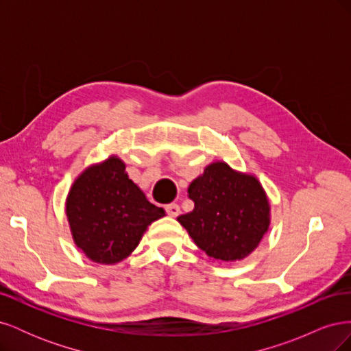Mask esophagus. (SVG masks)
I'll return each mask as SVG.
<instances>
[{
	"label": "esophagus",
	"instance_id": "34e87169",
	"mask_svg": "<svg viewBox=\"0 0 351 351\" xmlns=\"http://www.w3.org/2000/svg\"><path fill=\"white\" fill-rule=\"evenodd\" d=\"M165 212L169 217H177L180 214V206L177 204H168L165 205Z\"/></svg>",
	"mask_w": 351,
	"mask_h": 351
}]
</instances>
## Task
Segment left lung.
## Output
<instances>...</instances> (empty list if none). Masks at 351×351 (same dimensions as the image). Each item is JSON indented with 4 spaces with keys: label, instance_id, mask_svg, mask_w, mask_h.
<instances>
[{
    "label": "left lung",
    "instance_id": "8db88e82",
    "mask_svg": "<svg viewBox=\"0 0 351 351\" xmlns=\"http://www.w3.org/2000/svg\"><path fill=\"white\" fill-rule=\"evenodd\" d=\"M195 209L177 219L197 247L215 261H240L258 246L269 226L267 195L254 177L210 164L189 186Z\"/></svg>",
    "mask_w": 351,
    "mask_h": 351
}]
</instances>
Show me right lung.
I'll return each instance as SVG.
<instances>
[{"label": "right lung", "mask_w": 351, "mask_h": 351, "mask_svg": "<svg viewBox=\"0 0 351 351\" xmlns=\"http://www.w3.org/2000/svg\"><path fill=\"white\" fill-rule=\"evenodd\" d=\"M119 158L88 168L74 182L66 212L74 241L98 263L125 259L146 227L165 215L124 173Z\"/></svg>", "instance_id": "right-lung-1"}]
</instances>
